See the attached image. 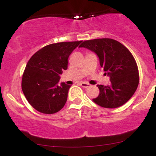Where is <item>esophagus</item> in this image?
<instances>
[{
	"label": "esophagus",
	"mask_w": 156,
	"mask_h": 156,
	"mask_svg": "<svg viewBox=\"0 0 156 156\" xmlns=\"http://www.w3.org/2000/svg\"><path fill=\"white\" fill-rule=\"evenodd\" d=\"M80 85L82 87H83V88H87V87H89V86H90V84L88 83H86V82H80Z\"/></svg>",
	"instance_id": "1"
}]
</instances>
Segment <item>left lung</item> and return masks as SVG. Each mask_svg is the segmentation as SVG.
I'll return each instance as SVG.
<instances>
[{"instance_id": "1", "label": "left lung", "mask_w": 156, "mask_h": 156, "mask_svg": "<svg viewBox=\"0 0 156 156\" xmlns=\"http://www.w3.org/2000/svg\"><path fill=\"white\" fill-rule=\"evenodd\" d=\"M80 47L96 53L105 74L110 78L109 86L98 85L100 94L93 101L104 108H114L129 101L139 81L137 64L131 53L120 42L108 38L84 41Z\"/></svg>"}]
</instances>
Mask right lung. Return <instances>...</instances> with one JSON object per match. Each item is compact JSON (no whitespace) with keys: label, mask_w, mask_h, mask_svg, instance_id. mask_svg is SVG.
Segmentation results:
<instances>
[{"label":"right lung","mask_w":156,"mask_h":156,"mask_svg":"<svg viewBox=\"0 0 156 156\" xmlns=\"http://www.w3.org/2000/svg\"><path fill=\"white\" fill-rule=\"evenodd\" d=\"M81 42L49 44L28 61L23 75L22 90L28 103L37 111L51 114L64 106L71 86L64 82L59 83L60 75L67 69L69 55Z\"/></svg>","instance_id":"1"}]
</instances>
